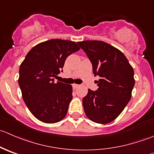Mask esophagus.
Returning <instances> with one entry per match:
<instances>
[{"label":"esophagus","mask_w":154,"mask_h":154,"mask_svg":"<svg viewBox=\"0 0 154 154\" xmlns=\"http://www.w3.org/2000/svg\"><path fill=\"white\" fill-rule=\"evenodd\" d=\"M72 86H73V88H74V89H76V88H77L79 86H80L78 84H75V83H74Z\"/></svg>","instance_id":"obj_1"}]
</instances>
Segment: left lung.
<instances>
[{"label":"left lung","mask_w":154,"mask_h":154,"mask_svg":"<svg viewBox=\"0 0 154 154\" xmlns=\"http://www.w3.org/2000/svg\"><path fill=\"white\" fill-rule=\"evenodd\" d=\"M91 61L94 75L100 77L97 91L88 89L83 98L86 116L97 124L114 121L125 108L135 84L134 71L125 54L102 41L78 42Z\"/></svg>","instance_id":"obj_1"}]
</instances>
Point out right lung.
Returning <instances> with one entry per match:
<instances>
[{
  "instance_id": "1",
  "label": "right lung",
  "mask_w": 154,
  "mask_h": 154,
  "mask_svg": "<svg viewBox=\"0 0 154 154\" xmlns=\"http://www.w3.org/2000/svg\"><path fill=\"white\" fill-rule=\"evenodd\" d=\"M79 50L75 42L48 40L34 46L21 63L18 84L26 106L38 120L54 124L66 117L72 99V86L55 83L54 77L68 56Z\"/></svg>"
}]
</instances>
